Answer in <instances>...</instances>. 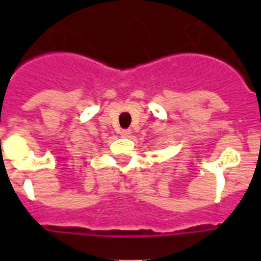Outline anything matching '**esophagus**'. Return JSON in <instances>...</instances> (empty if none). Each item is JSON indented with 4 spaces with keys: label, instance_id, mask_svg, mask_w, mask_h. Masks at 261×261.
I'll use <instances>...</instances> for the list:
<instances>
[{
    "label": "esophagus",
    "instance_id": "esophagus-1",
    "mask_svg": "<svg viewBox=\"0 0 261 261\" xmlns=\"http://www.w3.org/2000/svg\"><path fill=\"white\" fill-rule=\"evenodd\" d=\"M120 135H121V137H128L130 135V129H121Z\"/></svg>",
    "mask_w": 261,
    "mask_h": 261
}]
</instances>
